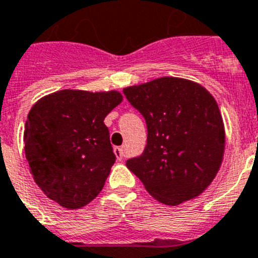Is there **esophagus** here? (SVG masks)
Here are the masks:
<instances>
[{"instance_id":"34e87169","label":"esophagus","mask_w":258,"mask_h":258,"mask_svg":"<svg viewBox=\"0 0 258 258\" xmlns=\"http://www.w3.org/2000/svg\"><path fill=\"white\" fill-rule=\"evenodd\" d=\"M113 153L114 155H116V158H117V160H122V158H124V149L122 147H114L113 149Z\"/></svg>"}]
</instances>
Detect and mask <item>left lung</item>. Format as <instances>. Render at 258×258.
I'll use <instances>...</instances> for the list:
<instances>
[{"mask_svg": "<svg viewBox=\"0 0 258 258\" xmlns=\"http://www.w3.org/2000/svg\"><path fill=\"white\" fill-rule=\"evenodd\" d=\"M145 117L147 145L126 167L162 204L176 206L201 195L224 154V125L215 99L188 79L163 77L124 89Z\"/></svg>", "mask_w": 258, "mask_h": 258, "instance_id": "8db88e82", "label": "left lung"}]
</instances>
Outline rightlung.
I'll return each instance as SVG.
<instances>
[{
	"mask_svg": "<svg viewBox=\"0 0 258 258\" xmlns=\"http://www.w3.org/2000/svg\"><path fill=\"white\" fill-rule=\"evenodd\" d=\"M121 102L117 91L61 90L28 112L23 141L30 171L62 208H83L104 186L116 160L104 118Z\"/></svg>",
	"mask_w": 258,
	"mask_h": 258,
	"instance_id": "obj_1",
	"label": "right lung"
}]
</instances>
